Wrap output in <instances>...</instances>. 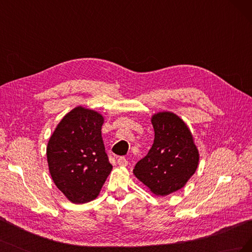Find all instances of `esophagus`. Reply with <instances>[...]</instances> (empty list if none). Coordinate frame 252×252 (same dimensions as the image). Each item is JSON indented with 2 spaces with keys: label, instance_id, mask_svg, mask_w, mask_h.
Listing matches in <instances>:
<instances>
[{
  "label": "esophagus",
  "instance_id": "1",
  "mask_svg": "<svg viewBox=\"0 0 252 252\" xmlns=\"http://www.w3.org/2000/svg\"><path fill=\"white\" fill-rule=\"evenodd\" d=\"M118 164L120 166H127L128 165V161L124 157H121V158H118Z\"/></svg>",
  "mask_w": 252,
  "mask_h": 252
}]
</instances>
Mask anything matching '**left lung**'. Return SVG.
Returning a JSON list of instances; mask_svg holds the SVG:
<instances>
[{
    "label": "left lung",
    "instance_id": "8db88e82",
    "mask_svg": "<svg viewBox=\"0 0 252 252\" xmlns=\"http://www.w3.org/2000/svg\"><path fill=\"white\" fill-rule=\"evenodd\" d=\"M151 123L154 144L134 166L133 174L152 193L165 196L185 186L197 168L200 155L191 131L175 113H155Z\"/></svg>",
    "mask_w": 252,
    "mask_h": 252
}]
</instances>
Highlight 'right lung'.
I'll list each match as a JSON object with an SVG mask.
<instances>
[{
	"label": "right lung",
	"mask_w": 252,
	"mask_h": 252,
	"mask_svg": "<svg viewBox=\"0 0 252 252\" xmlns=\"http://www.w3.org/2000/svg\"><path fill=\"white\" fill-rule=\"evenodd\" d=\"M104 117L78 106L65 114L47 144L53 183L74 204L94 200L111 172L102 138Z\"/></svg>",
	"instance_id": "add662e5"
}]
</instances>
